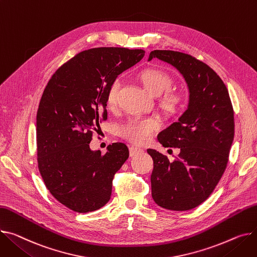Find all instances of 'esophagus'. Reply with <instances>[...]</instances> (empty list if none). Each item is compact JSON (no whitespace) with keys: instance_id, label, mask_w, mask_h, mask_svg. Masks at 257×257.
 Here are the masks:
<instances>
[{"instance_id":"34e87169","label":"esophagus","mask_w":257,"mask_h":257,"mask_svg":"<svg viewBox=\"0 0 257 257\" xmlns=\"http://www.w3.org/2000/svg\"><path fill=\"white\" fill-rule=\"evenodd\" d=\"M129 152H130V156L133 157V156H136V155H139V154L143 153L144 150L142 148H139V147H130Z\"/></svg>"}]
</instances>
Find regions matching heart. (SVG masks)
<instances>
[{"label":"heart","instance_id":"heart-1","mask_svg":"<svg viewBox=\"0 0 257 257\" xmlns=\"http://www.w3.org/2000/svg\"><path fill=\"white\" fill-rule=\"evenodd\" d=\"M141 78L147 90L154 96H161L166 93L173 84V79L166 72L159 69H147L141 74ZM119 89H121V80L114 79L109 85L106 102L109 107L115 105ZM181 101L179 95L167 94L162 99V106L168 110H175ZM158 128V122L155 118H132L119 129V133L127 141L136 144L144 145L151 139L153 132Z\"/></svg>","mask_w":257,"mask_h":257}]
</instances>
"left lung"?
Returning a JSON list of instances; mask_svg holds the SVG:
<instances>
[{"label": "left lung", "instance_id": "left-lung-1", "mask_svg": "<svg viewBox=\"0 0 257 257\" xmlns=\"http://www.w3.org/2000/svg\"><path fill=\"white\" fill-rule=\"evenodd\" d=\"M155 58L182 74L189 101L178 122L158 134L163 147L180 149L179 157L170 162L148 150L154 161L152 197L161 208L187 211L211 195L224 173L234 135L233 109L224 82L207 64L174 50H153L148 61Z\"/></svg>", "mask_w": 257, "mask_h": 257}]
</instances>
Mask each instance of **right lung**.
<instances>
[{
	"label": "right lung",
	"mask_w": 257,
	"mask_h": 257,
	"mask_svg": "<svg viewBox=\"0 0 257 257\" xmlns=\"http://www.w3.org/2000/svg\"><path fill=\"white\" fill-rule=\"evenodd\" d=\"M145 56L143 49L98 47L83 50L51 76L37 111L38 168L49 192L77 213L108 202L114 174L129 157L114 143L102 155L92 151L93 130L107 118L111 82Z\"/></svg>",
	"instance_id": "obj_1"
}]
</instances>
